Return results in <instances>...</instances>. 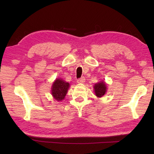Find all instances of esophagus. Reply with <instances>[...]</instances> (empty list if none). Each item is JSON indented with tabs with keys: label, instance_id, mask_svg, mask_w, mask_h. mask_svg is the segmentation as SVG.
Returning a JSON list of instances; mask_svg holds the SVG:
<instances>
[{
	"label": "esophagus",
	"instance_id": "1",
	"mask_svg": "<svg viewBox=\"0 0 154 154\" xmlns=\"http://www.w3.org/2000/svg\"><path fill=\"white\" fill-rule=\"evenodd\" d=\"M77 83H85V77H81L79 78V79H77Z\"/></svg>",
	"mask_w": 154,
	"mask_h": 154
}]
</instances>
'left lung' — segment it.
Here are the masks:
<instances>
[{"mask_svg":"<svg viewBox=\"0 0 154 154\" xmlns=\"http://www.w3.org/2000/svg\"><path fill=\"white\" fill-rule=\"evenodd\" d=\"M94 90L95 95L97 97L100 98L103 97V95H104L106 93L107 90L106 83H104V81H100V82L96 83L94 85Z\"/></svg>","mask_w":154,"mask_h":154,"instance_id":"8db88e82","label":"left lung"}]
</instances>
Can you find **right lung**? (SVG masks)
Wrapping results in <instances>:
<instances>
[{
  "mask_svg": "<svg viewBox=\"0 0 154 154\" xmlns=\"http://www.w3.org/2000/svg\"><path fill=\"white\" fill-rule=\"evenodd\" d=\"M69 83L61 79H56L51 87V94L57 101L64 99L69 88Z\"/></svg>",
  "mask_w": 154,
  "mask_h": 154,
  "instance_id": "obj_1",
  "label": "right lung"
}]
</instances>
